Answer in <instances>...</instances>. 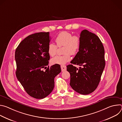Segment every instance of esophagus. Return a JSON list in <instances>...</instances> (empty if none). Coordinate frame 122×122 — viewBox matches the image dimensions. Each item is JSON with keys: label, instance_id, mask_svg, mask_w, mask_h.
Instances as JSON below:
<instances>
[{"label": "esophagus", "instance_id": "esophagus-1", "mask_svg": "<svg viewBox=\"0 0 122 122\" xmlns=\"http://www.w3.org/2000/svg\"><path fill=\"white\" fill-rule=\"evenodd\" d=\"M61 71H62V72L66 71V66H64V65L61 66Z\"/></svg>", "mask_w": 122, "mask_h": 122}]
</instances>
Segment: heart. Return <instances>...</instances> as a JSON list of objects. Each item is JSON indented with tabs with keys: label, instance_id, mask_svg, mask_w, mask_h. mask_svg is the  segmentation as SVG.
I'll return each mask as SVG.
<instances>
[{
	"label": "heart",
	"instance_id": "1",
	"mask_svg": "<svg viewBox=\"0 0 122 122\" xmlns=\"http://www.w3.org/2000/svg\"><path fill=\"white\" fill-rule=\"evenodd\" d=\"M57 45L54 43H50L48 47V53L51 56H54L56 54L58 47L64 46L63 56H57L51 60L52 64L64 65L71 60L70 54L76 55L79 50L81 41L79 37L67 31L60 33L56 38Z\"/></svg>",
	"mask_w": 122,
	"mask_h": 122
}]
</instances>
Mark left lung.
<instances>
[{
	"label": "left lung",
	"mask_w": 122,
	"mask_h": 122,
	"mask_svg": "<svg viewBox=\"0 0 122 122\" xmlns=\"http://www.w3.org/2000/svg\"><path fill=\"white\" fill-rule=\"evenodd\" d=\"M79 51L71 63L82 66L78 69L72 64L66 66L70 73V85L77 93L88 95L94 92L99 83L105 66L104 48L99 38L87 30L80 34Z\"/></svg>",
	"instance_id": "obj_1"
}]
</instances>
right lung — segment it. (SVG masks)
<instances>
[{
	"mask_svg": "<svg viewBox=\"0 0 122 122\" xmlns=\"http://www.w3.org/2000/svg\"><path fill=\"white\" fill-rule=\"evenodd\" d=\"M50 41L49 32L35 33L23 40L15 51L17 78L26 93L36 99H42L52 92L55 78L61 71L60 65L46 67ZM43 68H47L45 72Z\"/></svg>",
	"mask_w": 122,
	"mask_h": 122,
	"instance_id": "1",
	"label": "right lung"
}]
</instances>
